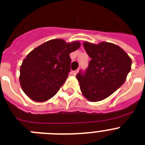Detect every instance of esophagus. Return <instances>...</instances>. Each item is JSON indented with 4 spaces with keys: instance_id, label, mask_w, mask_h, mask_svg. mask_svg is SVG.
Here are the masks:
<instances>
[{
    "instance_id": "esophagus-1",
    "label": "esophagus",
    "mask_w": 145,
    "mask_h": 145,
    "mask_svg": "<svg viewBox=\"0 0 145 145\" xmlns=\"http://www.w3.org/2000/svg\"><path fill=\"white\" fill-rule=\"evenodd\" d=\"M78 72V70H74V71H72V74H73L74 75H76Z\"/></svg>"
}]
</instances>
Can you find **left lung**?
Returning a JSON list of instances; mask_svg holds the SVG:
<instances>
[{
  "label": "left lung",
  "instance_id": "obj_1",
  "mask_svg": "<svg viewBox=\"0 0 145 145\" xmlns=\"http://www.w3.org/2000/svg\"><path fill=\"white\" fill-rule=\"evenodd\" d=\"M83 44L91 59L86 70L76 75L81 91L89 101H102L124 84L132 61L122 48L112 43Z\"/></svg>",
  "mask_w": 145,
  "mask_h": 145
}]
</instances>
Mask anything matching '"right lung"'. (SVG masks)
Here are the masks:
<instances>
[{"label":"right lung","mask_w":145,"mask_h":145,"mask_svg":"<svg viewBox=\"0 0 145 145\" xmlns=\"http://www.w3.org/2000/svg\"><path fill=\"white\" fill-rule=\"evenodd\" d=\"M80 45L78 42L52 39L29 53L20 67V82L25 93L37 102L54 97L70 72V54Z\"/></svg>","instance_id":"1"}]
</instances>
